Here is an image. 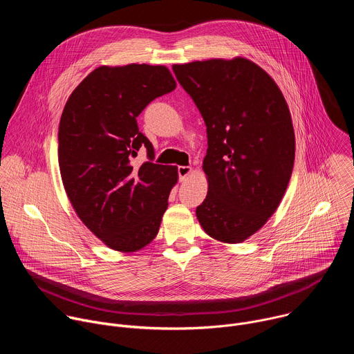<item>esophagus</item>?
I'll return each instance as SVG.
<instances>
[{"label": "esophagus", "mask_w": 354, "mask_h": 354, "mask_svg": "<svg viewBox=\"0 0 354 354\" xmlns=\"http://www.w3.org/2000/svg\"><path fill=\"white\" fill-rule=\"evenodd\" d=\"M192 172L190 167H178V175H179V180L183 182Z\"/></svg>", "instance_id": "obj_1"}]
</instances>
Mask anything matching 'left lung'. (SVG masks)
Masks as SVG:
<instances>
[{
    "instance_id": "1",
    "label": "left lung",
    "mask_w": 354,
    "mask_h": 354,
    "mask_svg": "<svg viewBox=\"0 0 354 354\" xmlns=\"http://www.w3.org/2000/svg\"><path fill=\"white\" fill-rule=\"evenodd\" d=\"M207 127L209 192L196 209L206 234L239 243L276 212L291 178L295 137L273 78L243 57L175 64Z\"/></svg>"
}]
</instances>
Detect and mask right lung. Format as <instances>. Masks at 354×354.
<instances>
[{
	"label": "right lung",
	"mask_w": 354,
	"mask_h": 354,
	"mask_svg": "<svg viewBox=\"0 0 354 354\" xmlns=\"http://www.w3.org/2000/svg\"><path fill=\"white\" fill-rule=\"evenodd\" d=\"M176 88L165 66L95 68L73 91L59 126V165L66 193L81 221L100 241L136 252L153 241L168 207L178 168L154 164V148L137 116ZM149 161L133 167L138 149Z\"/></svg>",
	"instance_id": "1"
}]
</instances>
